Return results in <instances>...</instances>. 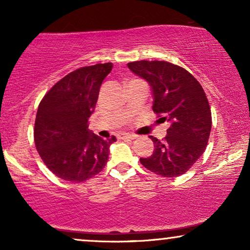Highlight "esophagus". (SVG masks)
Wrapping results in <instances>:
<instances>
[{
  "label": "esophagus",
  "instance_id": "34e87169",
  "mask_svg": "<svg viewBox=\"0 0 250 250\" xmlns=\"http://www.w3.org/2000/svg\"><path fill=\"white\" fill-rule=\"evenodd\" d=\"M136 138H138V135L128 134V133H123V134L119 135V139H131V140H134Z\"/></svg>",
  "mask_w": 250,
  "mask_h": 250
}]
</instances>
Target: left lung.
<instances>
[{"mask_svg":"<svg viewBox=\"0 0 250 250\" xmlns=\"http://www.w3.org/2000/svg\"><path fill=\"white\" fill-rule=\"evenodd\" d=\"M133 73L145 78L153 92L152 110L170 126L163 140L149 136L155 151L140 158L146 169L164 177L188 172L206 150L211 112L203 86L184 68L167 61L128 62Z\"/></svg>","mask_w":250,"mask_h":250,"instance_id":"obj_1","label":"left lung"}]
</instances>
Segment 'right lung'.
Returning <instances> with one entry per match:
<instances>
[{
	"label": "right lung",
	"instance_id": "1",
	"mask_svg": "<svg viewBox=\"0 0 250 250\" xmlns=\"http://www.w3.org/2000/svg\"><path fill=\"white\" fill-rule=\"evenodd\" d=\"M111 62L81 67L53 85L37 109L34 141L43 163L60 179L84 182L108 162L114 135L104 140L91 134L88 118Z\"/></svg>",
	"mask_w": 250,
	"mask_h": 250
}]
</instances>
